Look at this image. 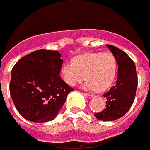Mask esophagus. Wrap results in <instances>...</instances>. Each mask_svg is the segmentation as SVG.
<instances>
[{"instance_id":"1","label":"esophagus","mask_w":150,"mask_h":150,"mask_svg":"<svg viewBox=\"0 0 150 150\" xmlns=\"http://www.w3.org/2000/svg\"><path fill=\"white\" fill-rule=\"evenodd\" d=\"M83 95L85 97H87V98H92L94 97V95H92V94H87V93H83Z\"/></svg>"}]
</instances>
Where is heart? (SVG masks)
Returning <instances> with one entry per match:
<instances>
[{
    "mask_svg": "<svg viewBox=\"0 0 150 150\" xmlns=\"http://www.w3.org/2000/svg\"><path fill=\"white\" fill-rule=\"evenodd\" d=\"M118 64L111 52H89L76 56L72 63H63L61 75L69 86H76L84 79L87 90L103 91L115 78Z\"/></svg>",
    "mask_w": 150,
    "mask_h": 150,
    "instance_id": "1",
    "label": "heart"
}]
</instances>
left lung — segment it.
<instances>
[{
  "mask_svg": "<svg viewBox=\"0 0 150 150\" xmlns=\"http://www.w3.org/2000/svg\"><path fill=\"white\" fill-rule=\"evenodd\" d=\"M115 57L118 65V76L115 85L103 94L107 98L106 108L94 114L101 121H115L122 118L133 104L138 86L136 65L133 60L120 49L106 45Z\"/></svg>",
  "mask_w": 150,
  "mask_h": 150,
  "instance_id": "8db88e82",
  "label": "left lung"
}]
</instances>
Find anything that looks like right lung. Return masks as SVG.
Returning <instances> with one entry per match:
<instances>
[{
    "instance_id": "obj_1",
    "label": "right lung",
    "mask_w": 150,
    "mask_h": 150,
    "mask_svg": "<svg viewBox=\"0 0 150 150\" xmlns=\"http://www.w3.org/2000/svg\"><path fill=\"white\" fill-rule=\"evenodd\" d=\"M58 51L39 50L20 59L11 71L10 94L23 118L32 122L53 120L74 89L61 79Z\"/></svg>"
}]
</instances>
